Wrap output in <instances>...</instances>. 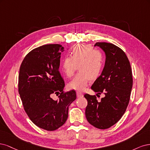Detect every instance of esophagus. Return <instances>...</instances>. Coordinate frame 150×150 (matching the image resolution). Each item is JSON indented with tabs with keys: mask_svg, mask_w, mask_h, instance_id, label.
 <instances>
[{
	"mask_svg": "<svg viewBox=\"0 0 150 150\" xmlns=\"http://www.w3.org/2000/svg\"><path fill=\"white\" fill-rule=\"evenodd\" d=\"M76 96L78 98H80V97H83V94L80 91H76Z\"/></svg>",
	"mask_w": 150,
	"mask_h": 150,
	"instance_id": "obj_1",
	"label": "esophagus"
}]
</instances>
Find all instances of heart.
Returning <instances> with one entry per match:
<instances>
[{"instance_id":"1","label":"heart","mask_w":150,"mask_h":150,"mask_svg":"<svg viewBox=\"0 0 150 150\" xmlns=\"http://www.w3.org/2000/svg\"><path fill=\"white\" fill-rule=\"evenodd\" d=\"M78 65V72L70 82V87L76 90H83L91 80L97 79L103 69L104 58L101 53L86 45L73 47L70 57H65L62 61L61 67L68 77L74 75Z\"/></svg>"}]
</instances>
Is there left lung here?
I'll return each mask as SVG.
<instances>
[{"label": "left lung", "mask_w": 150, "mask_h": 150, "mask_svg": "<svg viewBox=\"0 0 150 150\" xmlns=\"http://www.w3.org/2000/svg\"><path fill=\"white\" fill-rule=\"evenodd\" d=\"M105 52V63L101 75L91 85L96 95L105 97L98 101L95 95L85 94L88 101L85 116L89 123L99 129L111 127L122 117L129 103L133 86L132 71L125 53L114 44L97 42Z\"/></svg>", "instance_id": "left-lung-1"}]
</instances>
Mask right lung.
<instances>
[{"instance_id":"add662e5","label":"right lung","mask_w":150,"mask_h":150,"mask_svg":"<svg viewBox=\"0 0 150 150\" xmlns=\"http://www.w3.org/2000/svg\"><path fill=\"white\" fill-rule=\"evenodd\" d=\"M64 50L59 44L37 47L24 58L19 70L18 93L24 110L33 123L47 131L65 123L69 107L76 98L74 90L63 93L65 82L59 67ZM53 93H60L59 99L53 100Z\"/></svg>"}]
</instances>
